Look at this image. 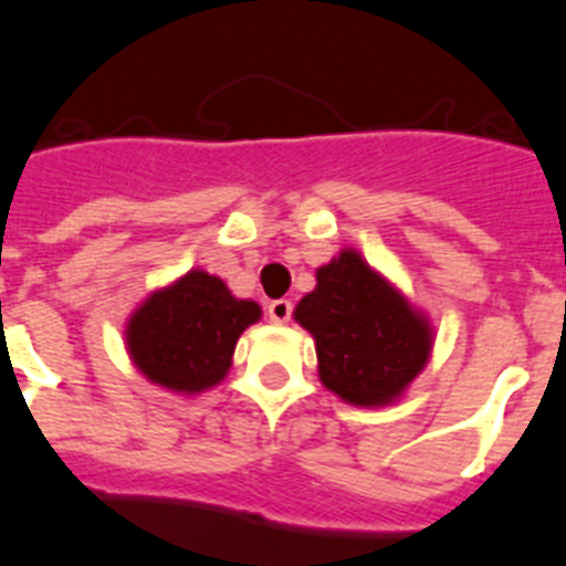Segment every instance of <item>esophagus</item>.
<instances>
[{
	"label": "esophagus",
	"instance_id": "esophagus-1",
	"mask_svg": "<svg viewBox=\"0 0 566 566\" xmlns=\"http://www.w3.org/2000/svg\"><path fill=\"white\" fill-rule=\"evenodd\" d=\"M268 316H270V322L287 324L290 316H293V302H290V298H276V302H270Z\"/></svg>",
	"mask_w": 566,
	"mask_h": 566
}]
</instances>
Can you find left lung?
<instances>
[{"mask_svg":"<svg viewBox=\"0 0 566 566\" xmlns=\"http://www.w3.org/2000/svg\"><path fill=\"white\" fill-rule=\"evenodd\" d=\"M296 322L316 338L322 385L350 405L392 401L430 356V324L356 250L318 268Z\"/></svg>","mask_w":566,"mask_h":566,"instance_id":"8db88e82","label":"left lung"}]
</instances>
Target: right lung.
Masks as SVG:
<instances>
[{"label": "right lung", "instance_id": "obj_1", "mask_svg": "<svg viewBox=\"0 0 566 566\" xmlns=\"http://www.w3.org/2000/svg\"><path fill=\"white\" fill-rule=\"evenodd\" d=\"M259 316V304L230 296L222 279L190 270L134 313L127 350L136 367L167 390H208L230 370L235 342Z\"/></svg>", "mask_w": 566, "mask_h": 566}]
</instances>
